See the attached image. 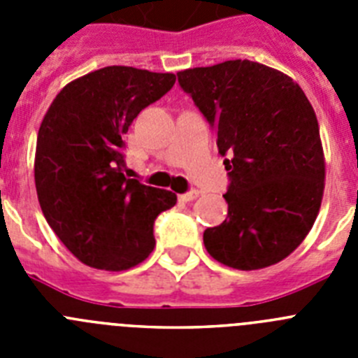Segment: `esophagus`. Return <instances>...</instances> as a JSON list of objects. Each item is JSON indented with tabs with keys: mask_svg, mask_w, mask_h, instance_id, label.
<instances>
[{
	"mask_svg": "<svg viewBox=\"0 0 358 358\" xmlns=\"http://www.w3.org/2000/svg\"><path fill=\"white\" fill-rule=\"evenodd\" d=\"M197 197H199L197 189H189V192H186V194L179 195V201L189 202V201H194V199H197Z\"/></svg>",
	"mask_w": 358,
	"mask_h": 358,
	"instance_id": "obj_1",
	"label": "esophagus"
}]
</instances>
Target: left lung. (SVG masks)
<instances>
[{"mask_svg":"<svg viewBox=\"0 0 358 358\" xmlns=\"http://www.w3.org/2000/svg\"><path fill=\"white\" fill-rule=\"evenodd\" d=\"M177 80L215 129L226 157L227 217L204 231L208 252L240 271L278 264L308 235L324 189L308 98L278 69L240 59L185 69Z\"/></svg>","mask_w":358,"mask_h":358,"instance_id":"obj_1","label":"left lung"}]
</instances>
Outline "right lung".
<instances>
[{
	"label": "right lung",
	"mask_w": 358,
	"mask_h": 358,
	"mask_svg": "<svg viewBox=\"0 0 358 358\" xmlns=\"http://www.w3.org/2000/svg\"><path fill=\"white\" fill-rule=\"evenodd\" d=\"M173 84V73L107 66L69 82L44 115L37 197L46 222L82 264L125 271L156 245L154 222L177 195L123 176V136Z\"/></svg>",
	"instance_id": "right-lung-1"
}]
</instances>
